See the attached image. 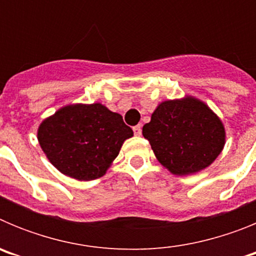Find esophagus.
Here are the masks:
<instances>
[{"instance_id":"obj_1","label":"esophagus","mask_w":256,"mask_h":256,"mask_svg":"<svg viewBox=\"0 0 256 256\" xmlns=\"http://www.w3.org/2000/svg\"><path fill=\"white\" fill-rule=\"evenodd\" d=\"M133 132H134L136 136H141V133H142V126H141V124L133 126Z\"/></svg>"}]
</instances>
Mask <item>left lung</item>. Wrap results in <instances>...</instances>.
<instances>
[{
	"label": "left lung",
	"instance_id": "obj_1",
	"mask_svg": "<svg viewBox=\"0 0 256 256\" xmlns=\"http://www.w3.org/2000/svg\"><path fill=\"white\" fill-rule=\"evenodd\" d=\"M142 134L160 164L176 176L208 168L226 144L220 119L206 104L191 96L160 104Z\"/></svg>",
	"mask_w": 256,
	"mask_h": 256
}]
</instances>
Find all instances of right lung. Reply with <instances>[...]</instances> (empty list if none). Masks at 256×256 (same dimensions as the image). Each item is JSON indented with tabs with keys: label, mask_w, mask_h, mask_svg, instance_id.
Here are the masks:
<instances>
[{
	"label": "right lung",
	"mask_w": 256,
	"mask_h": 256,
	"mask_svg": "<svg viewBox=\"0 0 256 256\" xmlns=\"http://www.w3.org/2000/svg\"><path fill=\"white\" fill-rule=\"evenodd\" d=\"M133 136L118 112L101 104H76L58 108L38 128V142L54 166L68 177H102Z\"/></svg>",
	"instance_id": "obj_1"
}]
</instances>
